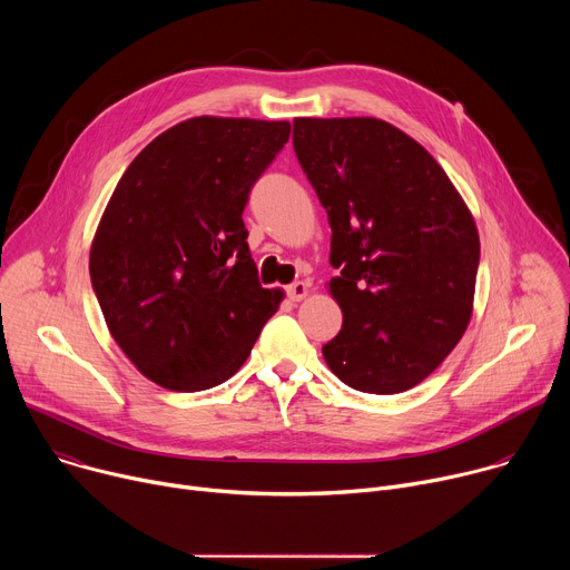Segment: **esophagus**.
Instances as JSON below:
<instances>
[{
  "instance_id": "obj_1",
  "label": "esophagus",
  "mask_w": 570,
  "mask_h": 570,
  "mask_svg": "<svg viewBox=\"0 0 570 570\" xmlns=\"http://www.w3.org/2000/svg\"><path fill=\"white\" fill-rule=\"evenodd\" d=\"M306 293H308V284H306V282H295V284L286 286V295H288V299H293V302L304 299Z\"/></svg>"
}]
</instances>
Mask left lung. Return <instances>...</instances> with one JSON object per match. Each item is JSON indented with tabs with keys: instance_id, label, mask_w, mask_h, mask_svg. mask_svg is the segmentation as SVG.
<instances>
[{
	"instance_id": "obj_1",
	"label": "left lung",
	"mask_w": 570,
	"mask_h": 570,
	"mask_svg": "<svg viewBox=\"0 0 570 570\" xmlns=\"http://www.w3.org/2000/svg\"><path fill=\"white\" fill-rule=\"evenodd\" d=\"M293 148L332 225L343 330L322 347L350 387L396 394L460 343L480 240L449 176L413 137L372 119H295Z\"/></svg>"
}]
</instances>
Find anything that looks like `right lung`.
<instances>
[{
    "label": "right lung",
    "mask_w": 570,
    "mask_h": 570,
    "mask_svg": "<svg viewBox=\"0 0 570 570\" xmlns=\"http://www.w3.org/2000/svg\"><path fill=\"white\" fill-rule=\"evenodd\" d=\"M288 121L194 117L155 137L121 176L90 250L108 330L153 383L196 392L253 352L282 291L264 288L243 209Z\"/></svg>",
    "instance_id": "add662e5"
}]
</instances>
